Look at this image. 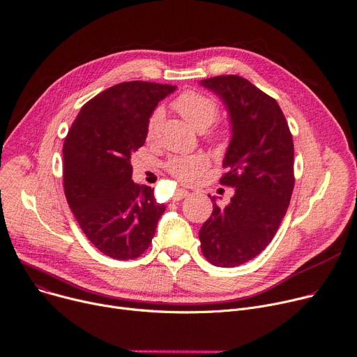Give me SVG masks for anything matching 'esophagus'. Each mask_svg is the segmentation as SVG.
Listing matches in <instances>:
<instances>
[{
  "label": "esophagus",
  "instance_id": "obj_1",
  "mask_svg": "<svg viewBox=\"0 0 357 357\" xmlns=\"http://www.w3.org/2000/svg\"><path fill=\"white\" fill-rule=\"evenodd\" d=\"M189 195V192L186 191V189H176V192L174 195V201H181L183 198H186Z\"/></svg>",
  "mask_w": 357,
  "mask_h": 357
}]
</instances>
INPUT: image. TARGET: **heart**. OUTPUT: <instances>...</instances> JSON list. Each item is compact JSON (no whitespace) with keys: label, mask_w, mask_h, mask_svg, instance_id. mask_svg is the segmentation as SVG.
<instances>
[{"label":"heart","mask_w":357,"mask_h":357,"mask_svg":"<svg viewBox=\"0 0 357 357\" xmlns=\"http://www.w3.org/2000/svg\"><path fill=\"white\" fill-rule=\"evenodd\" d=\"M174 109L191 123L198 132L211 126L218 116V105L211 96L197 90H186L174 100ZM162 121V110L155 109L146 125V139L153 140ZM208 168V159L204 155H183L172 156L166 162L168 169L181 182L191 183L197 181Z\"/></svg>","instance_id":"1"}]
</instances>
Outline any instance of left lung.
I'll list each match as a JSON object with an SVG mask.
<instances>
[{
  "label": "left lung",
  "instance_id": "1",
  "mask_svg": "<svg viewBox=\"0 0 357 357\" xmlns=\"http://www.w3.org/2000/svg\"><path fill=\"white\" fill-rule=\"evenodd\" d=\"M225 105L231 140L222 185L235 188L199 229L201 250L211 264L236 267L257 257L274 238L294 188L293 137L278 103L240 76L201 80Z\"/></svg>",
  "mask_w": 357,
  "mask_h": 357
}]
</instances>
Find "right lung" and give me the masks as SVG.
I'll list each match as a JSON object with an SVG mask.
<instances>
[{
  "mask_svg": "<svg viewBox=\"0 0 357 357\" xmlns=\"http://www.w3.org/2000/svg\"><path fill=\"white\" fill-rule=\"evenodd\" d=\"M176 86L126 82L89 100L63 146L67 204L90 243L114 259H132L152 243L165 205L132 181V153L146 140L158 103Z\"/></svg>",
  "mask_w": 357,
  "mask_h": 357,
  "instance_id": "add662e5",
  "label": "right lung"
}]
</instances>
